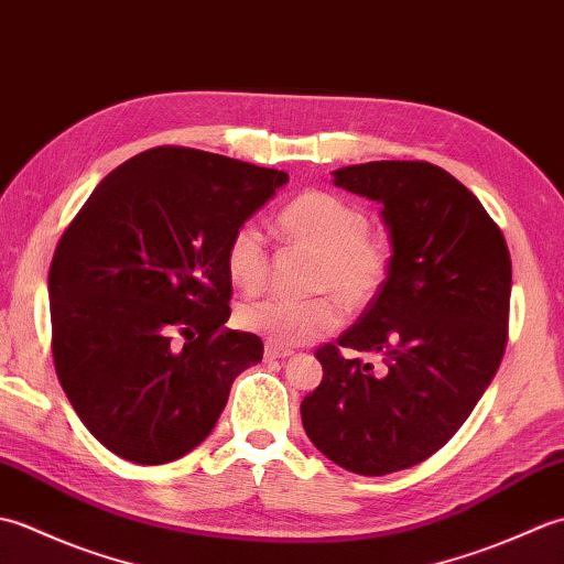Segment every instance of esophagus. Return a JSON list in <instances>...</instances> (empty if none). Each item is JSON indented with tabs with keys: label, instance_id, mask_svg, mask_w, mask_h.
Returning a JSON list of instances; mask_svg holds the SVG:
<instances>
[{
	"label": "esophagus",
	"instance_id": "esophagus-1",
	"mask_svg": "<svg viewBox=\"0 0 564 564\" xmlns=\"http://www.w3.org/2000/svg\"><path fill=\"white\" fill-rule=\"evenodd\" d=\"M293 356L291 349H279V346H271L267 344V349H263V361H279V358H289Z\"/></svg>",
	"mask_w": 564,
	"mask_h": 564
}]
</instances>
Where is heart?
Instances as JSON below:
<instances>
[{
    "label": "heart",
    "mask_w": 564,
    "mask_h": 564,
    "mask_svg": "<svg viewBox=\"0 0 564 564\" xmlns=\"http://www.w3.org/2000/svg\"><path fill=\"white\" fill-rule=\"evenodd\" d=\"M285 245L313 251L307 301H261L239 310L242 329L279 349L317 341L341 322V307L364 310L378 297L392 271V247L386 237L368 230L361 206L327 191H303L275 218ZM269 249L257 225L245 223L227 239L225 271L235 289L257 295L269 281ZM334 294L338 296L333 297Z\"/></svg>",
    "instance_id": "obj_1"
}]
</instances>
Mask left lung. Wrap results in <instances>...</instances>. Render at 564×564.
Here are the masks:
<instances>
[{"label":"left lung","mask_w":564,"mask_h":564,"mask_svg":"<svg viewBox=\"0 0 564 564\" xmlns=\"http://www.w3.org/2000/svg\"><path fill=\"white\" fill-rule=\"evenodd\" d=\"M334 184L378 200L390 230L388 283L337 339L380 352L387 368L319 346L325 376L301 414L319 453L378 477L446 446L492 382L507 349L511 259L482 203L436 164H354Z\"/></svg>","instance_id":"obj_1"}]
</instances>
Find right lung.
<instances>
[{
  "instance_id": "right-lung-1",
  "label": "right lung",
  "mask_w": 564,
  "mask_h": 564,
  "mask_svg": "<svg viewBox=\"0 0 564 564\" xmlns=\"http://www.w3.org/2000/svg\"><path fill=\"white\" fill-rule=\"evenodd\" d=\"M285 182L223 154L154 148L106 176L59 237L47 273L55 373L111 453L182 458L261 361L257 334L225 327V247Z\"/></svg>"
}]
</instances>
